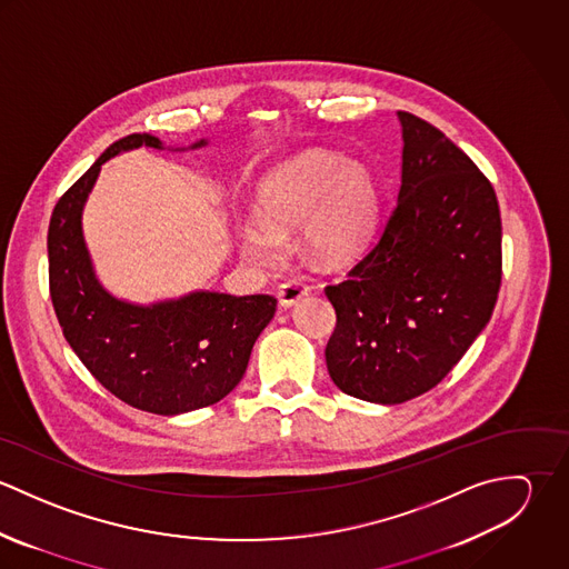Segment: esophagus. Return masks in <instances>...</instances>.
Returning a JSON list of instances; mask_svg holds the SVG:
<instances>
[{
    "label": "esophagus",
    "mask_w": 569,
    "mask_h": 569,
    "mask_svg": "<svg viewBox=\"0 0 569 569\" xmlns=\"http://www.w3.org/2000/svg\"><path fill=\"white\" fill-rule=\"evenodd\" d=\"M305 296H309V287L300 280H287L278 287V300H280L282 307H293Z\"/></svg>",
    "instance_id": "1"
}]
</instances>
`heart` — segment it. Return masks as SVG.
Listing matches in <instances>:
<instances>
[{"mask_svg": "<svg viewBox=\"0 0 569 569\" xmlns=\"http://www.w3.org/2000/svg\"><path fill=\"white\" fill-rule=\"evenodd\" d=\"M260 219L241 223L244 256L273 264L287 237L302 228L309 258L341 267L359 258L377 219V190L366 168L335 156L311 153L264 177L258 190Z\"/></svg>", "mask_w": 569, "mask_h": 569, "instance_id": "b5f03b06", "label": "heart"}]
</instances>
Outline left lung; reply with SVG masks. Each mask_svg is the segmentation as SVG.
<instances>
[{"label": "left lung", "mask_w": 569, "mask_h": 569, "mask_svg": "<svg viewBox=\"0 0 569 569\" xmlns=\"http://www.w3.org/2000/svg\"><path fill=\"white\" fill-rule=\"evenodd\" d=\"M401 190L377 243L326 284L337 325L326 343L335 386L397 406L436 388L488 325L501 284V217L487 174L413 113Z\"/></svg>", "instance_id": "obj_1"}]
</instances>
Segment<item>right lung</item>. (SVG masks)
Masks as SVG:
<instances>
[{"instance_id": "add662e5", "label": "right lung", "mask_w": 569, "mask_h": 569, "mask_svg": "<svg viewBox=\"0 0 569 569\" xmlns=\"http://www.w3.org/2000/svg\"><path fill=\"white\" fill-rule=\"evenodd\" d=\"M138 147L162 142L147 133L113 142L57 201L48 228L50 298L68 343L104 390L136 409L174 416L214 406L239 386L278 300L199 291L133 307L98 284L82 241V203L100 166Z\"/></svg>"}]
</instances>
